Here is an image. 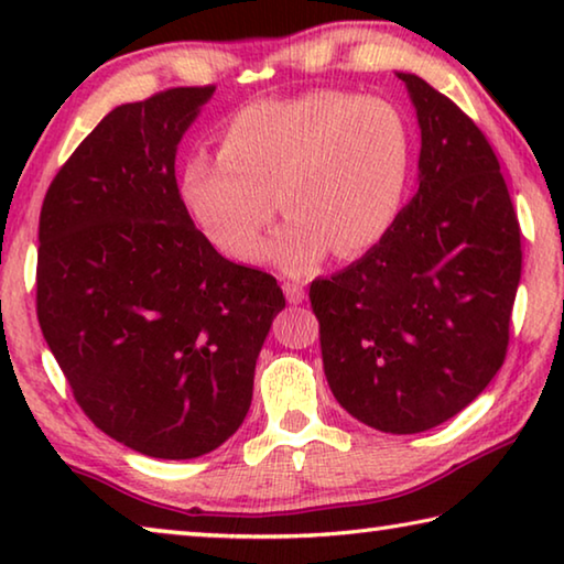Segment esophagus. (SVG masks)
Returning a JSON list of instances; mask_svg holds the SVG:
<instances>
[{
	"instance_id": "1",
	"label": "esophagus",
	"mask_w": 564,
	"mask_h": 564,
	"mask_svg": "<svg viewBox=\"0 0 564 564\" xmlns=\"http://www.w3.org/2000/svg\"><path fill=\"white\" fill-rule=\"evenodd\" d=\"M283 293H285V299H289V303H293V305L303 303V299H305L303 285L295 281H283Z\"/></svg>"
}]
</instances>
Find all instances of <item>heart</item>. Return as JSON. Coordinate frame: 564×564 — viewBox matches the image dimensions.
<instances>
[{
	"label": "heart",
	"mask_w": 564,
	"mask_h": 564,
	"mask_svg": "<svg viewBox=\"0 0 564 564\" xmlns=\"http://www.w3.org/2000/svg\"><path fill=\"white\" fill-rule=\"evenodd\" d=\"M413 137L395 104L348 91H308L234 113L218 156L188 159L181 196L218 251L256 261L279 204L289 214L269 248L285 271L378 246L405 202ZM280 202H274V196Z\"/></svg>",
	"instance_id": "b5f03b06"
}]
</instances>
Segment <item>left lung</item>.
Returning <instances> with one entry per match:
<instances>
[{
    "mask_svg": "<svg viewBox=\"0 0 564 564\" xmlns=\"http://www.w3.org/2000/svg\"><path fill=\"white\" fill-rule=\"evenodd\" d=\"M420 123L417 191L378 246L311 283L328 386L376 431L423 433L460 413L502 368L522 271L500 161L475 121L398 74Z\"/></svg>",
    "mask_w": 564,
    "mask_h": 564,
    "instance_id": "left-lung-1",
    "label": "left lung"
}]
</instances>
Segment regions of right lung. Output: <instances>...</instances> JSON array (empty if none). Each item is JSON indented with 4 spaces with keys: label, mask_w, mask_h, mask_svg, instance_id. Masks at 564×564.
Masks as SVG:
<instances>
[{
    "label": "right lung",
    "mask_w": 564,
    "mask_h": 564,
    "mask_svg": "<svg viewBox=\"0 0 564 564\" xmlns=\"http://www.w3.org/2000/svg\"><path fill=\"white\" fill-rule=\"evenodd\" d=\"M214 84L107 113L56 171L40 214L36 318L74 400L131 451L188 460L251 408L285 308L271 273L224 259L176 184V144Z\"/></svg>",
    "instance_id": "1"
}]
</instances>
